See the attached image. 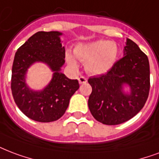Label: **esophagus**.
<instances>
[{"label": "esophagus", "mask_w": 159, "mask_h": 159, "mask_svg": "<svg viewBox=\"0 0 159 159\" xmlns=\"http://www.w3.org/2000/svg\"><path fill=\"white\" fill-rule=\"evenodd\" d=\"M78 82H79L80 84H83V83H86V82H88V80H87L86 77L81 76V77H78Z\"/></svg>", "instance_id": "esophagus-1"}]
</instances>
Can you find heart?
<instances>
[{
  "instance_id": "b5f03b06",
  "label": "heart",
  "mask_w": 159,
  "mask_h": 159,
  "mask_svg": "<svg viewBox=\"0 0 159 159\" xmlns=\"http://www.w3.org/2000/svg\"><path fill=\"white\" fill-rule=\"evenodd\" d=\"M118 53L117 43L105 40L80 44L74 49L75 57L86 62L87 71L93 75L104 74L108 71L117 61ZM66 59L69 66L77 68L78 64L73 56L67 53Z\"/></svg>"
}]
</instances>
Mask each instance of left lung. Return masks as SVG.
I'll return each mask as SVG.
<instances>
[{
  "mask_svg": "<svg viewBox=\"0 0 159 159\" xmlns=\"http://www.w3.org/2000/svg\"><path fill=\"white\" fill-rule=\"evenodd\" d=\"M124 57L106 74L88 79L93 91L88 107L97 121L106 125L125 123L140 112L148 97L150 69L148 58L139 46L127 39ZM129 88L128 93L124 86Z\"/></svg>",
  "mask_w": 159,
  "mask_h": 159,
  "instance_id": "8db88e82",
  "label": "left lung"
}]
</instances>
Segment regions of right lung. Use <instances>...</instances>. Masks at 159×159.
I'll use <instances>...</instances> for the list:
<instances>
[{"label":"right lung","mask_w":159,"mask_h":159,"mask_svg":"<svg viewBox=\"0 0 159 159\" xmlns=\"http://www.w3.org/2000/svg\"><path fill=\"white\" fill-rule=\"evenodd\" d=\"M59 31H38L16 52L12 65L11 92L20 111L29 118L50 123L62 117L71 96L79 88L77 79H69L61 71L65 63V47ZM35 62L47 64L53 71V78L40 91L32 90L25 83L27 70Z\"/></svg>","instance_id":"right-lung-1"}]
</instances>
